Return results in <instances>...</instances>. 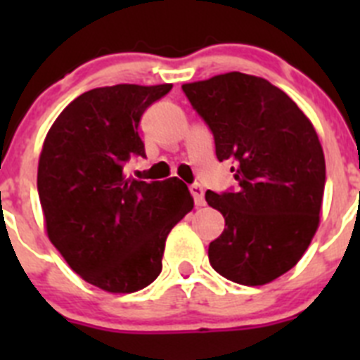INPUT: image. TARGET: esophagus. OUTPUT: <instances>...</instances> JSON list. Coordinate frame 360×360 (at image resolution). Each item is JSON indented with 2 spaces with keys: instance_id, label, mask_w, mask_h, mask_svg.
Segmentation results:
<instances>
[{
  "instance_id": "esophagus-1",
  "label": "esophagus",
  "mask_w": 360,
  "mask_h": 360,
  "mask_svg": "<svg viewBox=\"0 0 360 360\" xmlns=\"http://www.w3.org/2000/svg\"><path fill=\"white\" fill-rule=\"evenodd\" d=\"M189 189H191V195H193V198H195L196 205H198V207L205 205V200H203V187L200 186V184H193Z\"/></svg>"
}]
</instances>
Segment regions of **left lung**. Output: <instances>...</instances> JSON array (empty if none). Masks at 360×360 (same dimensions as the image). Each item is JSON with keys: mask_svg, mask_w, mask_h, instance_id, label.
I'll list each match as a JSON object with an SVG mask.
<instances>
[{"mask_svg": "<svg viewBox=\"0 0 360 360\" xmlns=\"http://www.w3.org/2000/svg\"><path fill=\"white\" fill-rule=\"evenodd\" d=\"M182 90L214 136L216 158L234 164L238 182L205 193L225 218L209 262L240 285L274 281L301 259L319 225L326 165L316 129L262 77L231 72Z\"/></svg>", "mask_w": 360, "mask_h": 360, "instance_id": "8db88e82", "label": "left lung"}]
</instances>
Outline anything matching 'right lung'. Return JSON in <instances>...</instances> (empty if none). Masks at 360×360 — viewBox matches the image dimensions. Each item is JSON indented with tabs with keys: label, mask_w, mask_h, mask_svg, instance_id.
Masks as SVG:
<instances>
[{
	"label": "right lung",
	"mask_w": 360,
	"mask_h": 360,
	"mask_svg": "<svg viewBox=\"0 0 360 360\" xmlns=\"http://www.w3.org/2000/svg\"><path fill=\"white\" fill-rule=\"evenodd\" d=\"M173 86L117 84L79 95L44 139L37 193L46 232L73 272L106 292L148 287L162 270L171 229L195 202L178 178H126L129 158H146L144 111Z\"/></svg>",
	"instance_id": "1"
}]
</instances>
